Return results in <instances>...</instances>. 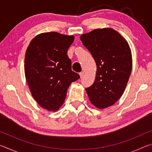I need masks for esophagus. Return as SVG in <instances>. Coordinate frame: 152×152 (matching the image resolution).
Segmentation results:
<instances>
[{"instance_id":"esophagus-1","label":"esophagus","mask_w":152,"mask_h":152,"mask_svg":"<svg viewBox=\"0 0 152 152\" xmlns=\"http://www.w3.org/2000/svg\"><path fill=\"white\" fill-rule=\"evenodd\" d=\"M84 72H81L79 74H80V78H82V77L84 76Z\"/></svg>"}]
</instances>
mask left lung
<instances>
[{"label":"left lung","mask_w":152,"mask_h":152,"mask_svg":"<svg viewBox=\"0 0 152 152\" xmlns=\"http://www.w3.org/2000/svg\"><path fill=\"white\" fill-rule=\"evenodd\" d=\"M80 39L96 64L94 82L86 88L90 101L100 109L112 106L124 92L132 72L129 45L110 28L94 29L82 34Z\"/></svg>","instance_id":"1"}]
</instances>
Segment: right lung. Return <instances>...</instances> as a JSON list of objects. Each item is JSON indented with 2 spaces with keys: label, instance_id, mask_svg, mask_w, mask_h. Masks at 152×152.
<instances>
[{
  "label": "right lung",
  "instance_id": "add662e5",
  "mask_svg": "<svg viewBox=\"0 0 152 152\" xmlns=\"http://www.w3.org/2000/svg\"><path fill=\"white\" fill-rule=\"evenodd\" d=\"M74 39L73 35L43 33L33 38L25 53V74L31 93L49 111L60 109L69 86L80 78L67 55Z\"/></svg>",
  "mask_w": 152,
  "mask_h": 152
}]
</instances>
